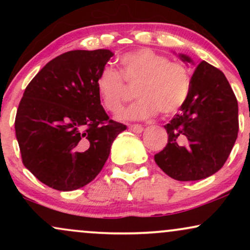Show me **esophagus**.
I'll list each match as a JSON object with an SVG mask.
<instances>
[{
    "label": "esophagus",
    "instance_id": "34e87169",
    "mask_svg": "<svg viewBox=\"0 0 250 250\" xmlns=\"http://www.w3.org/2000/svg\"><path fill=\"white\" fill-rule=\"evenodd\" d=\"M129 128H130L131 131H134V133H136V134H140L143 131V127L141 125H131Z\"/></svg>",
    "mask_w": 250,
    "mask_h": 250
}]
</instances>
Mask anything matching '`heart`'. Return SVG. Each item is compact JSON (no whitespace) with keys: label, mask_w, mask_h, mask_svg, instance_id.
<instances>
[{"label":"heart","mask_w":250,"mask_h":250,"mask_svg":"<svg viewBox=\"0 0 250 250\" xmlns=\"http://www.w3.org/2000/svg\"><path fill=\"white\" fill-rule=\"evenodd\" d=\"M121 73L104 67L96 80V90L103 107L117 113L127 99V84L137 83L135 95L139 99L119 115L125 121H142L156 115L176 113L187 101L191 79L182 63L170 62L156 51L139 49L120 57Z\"/></svg>","instance_id":"obj_1"}]
</instances>
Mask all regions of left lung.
I'll return each mask as SVG.
<instances>
[{
	"label": "left lung",
	"mask_w": 250,
	"mask_h": 250,
	"mask_svg": "<svg viewBox=\"0 0 250 250\" xmlns=\"http://www.w3.org/2000/svg\"><path fill=\"white\" fill-rule=\"evenodd\" d=\"M185 63L190 57L179 54ZM165 129L168 143L154 156L168 176L197 181L211 176L228 159L239 133V107L222 71L201 62L191 76L190 93Z\"/></svg>",
	"instance_id": "1"
}]
</instances>
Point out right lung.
Wrapping results in <instances>:
<instances>
[{
    "label": "right lung",
    "mask_w": 250,
    "mask_h": 250,
    "mask_svg": "<svg viewBox=\"0 0 250 250\" xmlns=\"http://www.w3.org/2000/svg\"><path fill=\"white\" fill-rule=\"evenodd\" d=\"M114 54L71 50L48 62L25 88L15 119L22 162L56 190L84 187L102 170L127 127L109 120L96 80Z\"/></svg>",
    "instance_id": "add662e5"
}]
</instances>
